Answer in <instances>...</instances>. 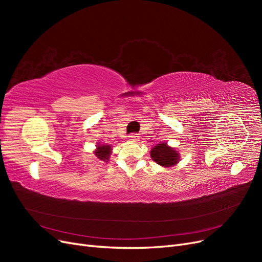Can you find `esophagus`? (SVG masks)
<instances>
[{
	"label": "esophagus",
	"mask_w": 262,
	"mask_h": 262,
	"mask_svg": "<svg viewBox=\"0 0 262 262\" xmlns=\"http://www.w3.org/2000/svg\"><path fill=\"white\" fill-rule=\"evenodd\" d=\"M129 141H131V142H138L139 141V136H138V134H134V133L130 134V136H129Z\"/></svg>",
	"instance_id": "1"
}]
</instances>
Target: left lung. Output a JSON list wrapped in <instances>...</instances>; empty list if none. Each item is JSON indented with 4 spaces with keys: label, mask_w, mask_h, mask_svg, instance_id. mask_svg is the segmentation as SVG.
<instances>
[{
    "label": "left lung",
    "mask_w": 262,
    "mask_h": 262,
    "mask_svg": "<svg viewBox=\"0 0 262 262\" xmlns=\"http://www.w3.org/2000/svg\"><path fill=\"white\" fill-rule=\"evenodd\" d=\"M150 157H152V160L156 164L163 166V167H171L180 160L177 150L168 146L167 143H164V142L161 144L155 145L150 149Z\"/></svg>",
    "instance_id": "8db88e82"
}]
</instances>
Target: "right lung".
I'll list each match as a JSON object with an SVG mask.
<instances>
[{"mask_svg":"<svg viewBox=\"0 0 262 262\" xmlns=\"http://www.w3.org/2000/svg\"><path fill=\"white\" fill-rule=\"evenodd\" d=\"M95 155L98 157L100 161L107 162L109 161V156L112 154V146L110 145H97L96 150H95Z\"/></svg>","mask_w":262,"mask_h":262,"instance_id":"add662e5","label":"right lung"}]
</instances>
